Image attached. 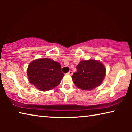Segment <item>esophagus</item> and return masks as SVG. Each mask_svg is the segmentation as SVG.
<instances>
[{"mask_svg":"<svg viewBox=\"0 0 132 132\" xmlns=\"http://www.w3.org/2000/svg\"><path fill=\"white\" fill-rule=\"evenodd\" d=\"M67 75H70V76L73 75V71H68V73H67Z\"/></svg>","mask_w":132,"mask_h":132,"instance_id":"esophagus-1","label":"esophagus"}]
</instances>
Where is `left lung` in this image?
<instances>
[{
  "mask_svg": "<svg viewBox=\"0 0 132 132\" xmlns=\"http://www.w3.org/2000/svg\"><path fill=\"white\" fill-rule=\"evenodd\" d=\"M76 68L72 79L75 85L82 90L89 91L100 85L106 75L104 66L94 59L81 61Z\"/></svg>",
  "mask_w": 132,
  "mask_h": 132,
  "instance_id": "1",
  "label": "left lung"
}]
</instances>
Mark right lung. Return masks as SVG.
Segmentation results:
<instances>
[{
	"label": "right lung",
	"instance_id": "add662e5",
	"mask_svg": "<svg viewBox=\"0 0 132 132\" xmlns=\"http://www.w3.org/2000/svg\"><path fill=\"white\" fill-rule=\"evenodd\" d=\"M27 75L30 84L42 91L55 88L64 76L61 71L60 64L49 58L32 61L28 65Z\"/></svg>",
	"mask_w": 132,
	"mask_h": 132
}]
</instances>
